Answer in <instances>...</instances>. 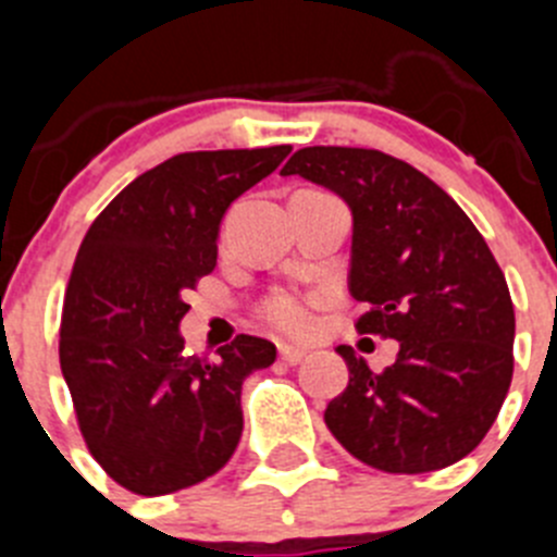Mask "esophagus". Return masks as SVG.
<instances>
[{"instance_id": "esophagus-1", "label": "esophagus", "mask_w": 557, "mask_h": 557, "mask_svg": "<svg viewBox=\"0 0 557 557\" xmlns=\"http://www.w3.org/2000/svg\"><path fill=\"white\" fill-rule=\"evenodd\" d=\"M304 357H307V351H301V348L278 346V359L287 362V366H298V362H304Z\"/></svg>"}]
</instances>
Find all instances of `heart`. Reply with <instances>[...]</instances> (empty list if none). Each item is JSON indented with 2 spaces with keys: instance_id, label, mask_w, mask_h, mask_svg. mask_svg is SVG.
Instances as JSON below:
<instances>
[{
  "instance_id": "1",
  "label": "heart",
  "mask_w": 557,
  "mask_h": 557,
  "mask_svg": "<svg viewBox=\"0 0 557 557\" xmlns=\"http://www.w3.org/2000/svg\"><path fill=\"white\" fill-rule=\"evenodd\" d=\"M262 318L287 337H304L312 329V301L295 293H273L262 304Z\"/></svg>"
}]
</instances>
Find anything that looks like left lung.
<instances>
[{
	"label": "left lung",
	"instance_id": "obj_1",
	"mask_svg": "<svg viewBox=\"0 0 557 557\" xmlns=\"http://www.w3.org/2000/svg\"><path fill=\"white\" fill-rule=\"evenodd\" d=\"M282 175L337 191L354 214L348 289L359 334L398 339L382 373L339 346L346 391L323 412L357 460L387 474L446 469L474 451L513 379L505 273L466 211L407 161L366 147H304Z\"/></svg>",
	"mask_w": 557,
	"mask_h": 557
}]
</instances>
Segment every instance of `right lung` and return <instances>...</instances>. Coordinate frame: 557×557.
Listing matches in <instances>:
<instances>
[{
	"mask_svg": "<svg viewBox=\"0 0 557 557\" xmlns=\"http://www.w3.org/2000/svg\"><path fill=\"white\" fill-rule=\"evenodd\" d=\"M293 147L172 156L100 211L83 236L61 314V371L77 426L106 474L139 496L218 474L243 435L245 376L275 346L239 337L184 357V295L218 264L220 220Z\"/></svg>",
	"mask_w": 557,
	"mask_h": 557,
	"instance_id": "1",
	"label": "right lung"
}]
</instances>
